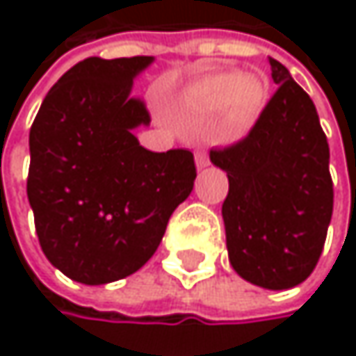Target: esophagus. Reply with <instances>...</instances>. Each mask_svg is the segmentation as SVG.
I'll return each mask as SVG.
<instances>
[{"label":"esophagus","instance_id":"obj_1","mask_svg":"<svg viewBox=\"0 0 356 356\" xmlns=\"http://www.w3.org/2000/svg\"><path fill=\"white\" fill-rule=\"evenodd\" d=\"M195 165H197V169H206L210 165V159H208L206 150H197L195 152Z\"/></svg>","mask_w":356,"mask_h":356}]
</instances>
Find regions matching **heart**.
Listing matches in <instances>:
<instances>
[{"instance_id": "1", "label": "heart", "mask_w": 356, "mask_h": 356, "mask_svg": "<svg viewBox=\"0 0 356 356\" xmlns=\"http://www.w3.org/2000/svg\"><path fill=\"white\" fill-rule=\"evenodd\" d=\"M183 105L197 113L220 108L229 136H241L255 123L268 101V82L259 74L216 70L193 80L181 95Z\"/></svg>"}]
</instances>
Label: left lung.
<instances>
[{
    "label": "left lung",
    "mask_w": 356,
    "mask_h": 356,
    "mask_svg": "<svg viewBox=\"0 0 356 356\" xmlns=\"http://www.w3.org/2000/svg\"><path fill=\"white\" fill-rule=\"evenodd\" d=\"M276 95L245 140L210 150L229 177L222 204L229 261L251 284L286 291L314 272L332 218L330 148L309 95L268 59Z\"/></svg>",
    "instance_id": "8db88e82"
}]
</instances>
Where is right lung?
<instances>
[{
	"label": "right lung",
	"instance_id": "1",
	"mask_svg": "<svg viewBox=\"0 0 356 356\" xmlns=\"http://www.w3.org/2000/svg\"><path fill=\"white\" fill-rule=\"evenodd\" d=\"M154 57H90L47 92L31 127L26 181L47 259L82 284L138 272L193 189V154L152 152L136 129L150 125L134 80Z\"/></svg>",
	"mask_w": 356,
	"mask_h": 356
}]
</instances>
